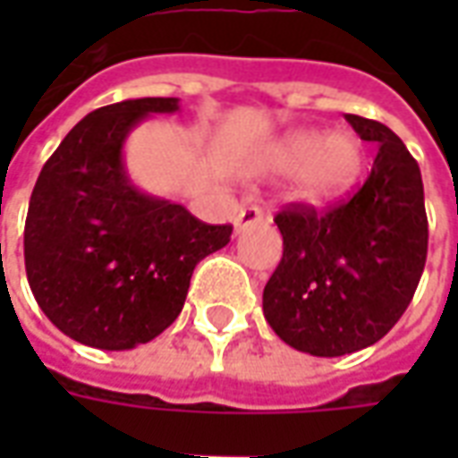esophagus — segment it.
<instances>
[{
  "mask_svg": "<svg viewBox=\"0 0 458 458\" xmlns=\"http://www.w3.org/2000/svg\"><path fill=\"white\" fill-rule=\"evenodd\" d=\"M259 220H265V210L259 206H242L235 216V233H242V230L258 225Z\"/></svg>",
  "mask_w": 458,
  "mask_h": 458,
  "instance_id": "1",
  "label": "esophagus"
}]
</instances>
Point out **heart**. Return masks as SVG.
I'll return each mask as SVG.
<instances>
[{"label": "heart", "instance_id": "obj_1", "mask_svg": "<svg viewBox=\"0 0 458 458\" xmlns=\"http://www.w3.org/2000/svg\"><path fill=\"white\" fill-rule=\"evenodd\" d=\"M363 164V141L353 131H287L267 154V169L297 176V199L317 208L344 199L360 179Z\"/></svg>", "mask_w": 458, "mask_h": 458}]
</instances>
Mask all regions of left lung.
I'll list each match as a JSON object with an SVG mask.
<instances>
[{"label": "left lung", "mask_w": 458, "mask_h": 458, "mask_svg": "<svg viewBox=\"0 0 458 458\" xmlns=\"http://www.w3.org/2000/svg\"><path fill=\"white\" fill-rule=\"evenodd\" d=\"M377 144L370 176L328 210H282L284 252L262 292L265 318L282 341L318 358L373 345L410 307L427 259L422 174L403 140L380 122L345 114Z\"/></svg>", "instance_id": "obj_1"}]
</instances>
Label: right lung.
Listing matches in <instances>:
<instances>
[{"instance_id":"1","label":"right lung","mask_w":458,"mask_h":458,"mask_svg":"<svg viewBox=\"0 0 458 458\" xmlns=\"http://www.w3.org/2000/svg\"><path fill=\"white\" fill-rule=\"evenodd\" d=\"M179 98H137L85 114L38 174L24 228L29 287L65 336L130 351L169 328L200 259L230 242L181 203L131 181L124 141Z\"/></svg>"}]
</instances>
